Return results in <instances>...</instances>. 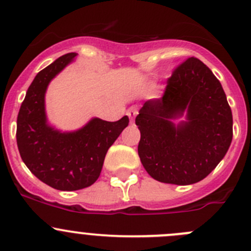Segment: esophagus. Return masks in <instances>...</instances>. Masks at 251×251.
<instances>
[{"mask_svg": "<svg viewBox=\"0 0 251 251\" xmlns=\"http://www.w3.org/2000/svg\"><path fill=\"white\" fill-rule=\"evenodd\" d=\"M137 113H138V110H137V108H136V107L128 108L127 111H126V114H127V116H128V118H130L131 121H133V119L136 118Z\"/></svg>", "mask_w": 251, "mask_h": 251, "instance_id": "obj_1", "label": "esophagus"}]
</instances>
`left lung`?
Returning <instances> with one entry per match:
<instances>
[{"label": "left lung", "mask_w": 251, "mask_h": 251, "mask_svg": "<svg viewBox=\"0 0 251 251\" xmlns=\"http://www.w3.org/2000/svg\"><path fill=\"white\" fill-rule=\"evenodd\" d=\"M187 110L186 121L172 123ZM138 155L164 183L187 186L205 178L224 159L233 137L231 107L217 77L198 58L174 70L163 97L147 100L136 116Z\"/></svg>", "instance_id": "1"}]
</instances>
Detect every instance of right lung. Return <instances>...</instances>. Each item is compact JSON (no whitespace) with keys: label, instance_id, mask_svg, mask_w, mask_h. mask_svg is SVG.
I'll return each instance as SVG.
<instances>
[{"label":"right lung","instance_id":"add662e5","mask_svg":"<svg viewBox=\"0 0 251 251\" xmlns=\"http://www.w3.org/2000/svg\"><path fill=\"white\" fill-rule=\"evenodd\" d=\"M76 53H67L42 69L27 88L17 119V144L30 171L59 191H77L97 181L105 154L128 125V118L110 121L93 118L74 132H60L47 124L45 93L48 83Z\"/></svg>","mask_w":251,"mask_h":251}]
</instances>
